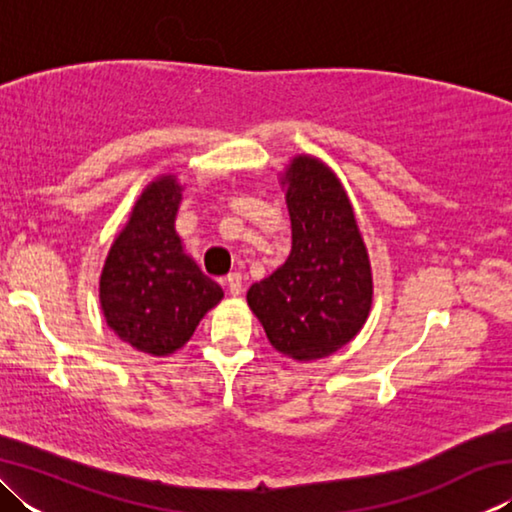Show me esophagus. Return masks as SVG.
I'll return each mask as SVG.
<instances>
[{"label": "esophagus", "mask_w": 512, "mask_h": 512, "mask_svg": "<svg viewBox=\"0 0 512 512\" xmlns=\"http://www.w3.org/2000/svg\"><path fill=\"white\" fill-rule=\"evenodd\" d=\"M225 284H228L230 296H239L241 289H244V277H241V273H230L225 277Z\"/></svg>", "instance_id": "esophagus-1"}]
</instances>
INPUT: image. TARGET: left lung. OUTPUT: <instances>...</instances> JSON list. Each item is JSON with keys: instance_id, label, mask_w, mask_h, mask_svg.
<instances>
[{"instance_id": "8db88e82", "label": "left lung", "mask_w": 512, "mask_h": 512, "mask_svg": "<svg viewBox=\"0 0 512 512\" xmlns=\"http://www.w3.org/2000/svg\"><path fill=\"white\" fill-rule=\"evenodd\" d=\"M280 176L291 253L246 300L273 348L309 363L339 352L366 325L372 266L350 196L323 160L298 153Z\"/></svg>"}]
</instances>
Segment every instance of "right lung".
I'll use <instances>...</instances> for the list:
<instances>
[{"label":"right lung","instance_id":"add662e5","mask_svg":"<svg viewBox=\"0 0 512 512\" xmlns=\"http://www.w3.org/2000/svg\"><path fill=\"white\" fill-rule=\"evenodd\" d=\"M185 185L160 173L137 196L99 277V302L121 341L151 357H169L192 339L223 289L185 253L176 214Z\"/></svg>","mask_w":512,"mask_h":512}]
</instances>
